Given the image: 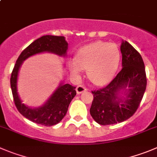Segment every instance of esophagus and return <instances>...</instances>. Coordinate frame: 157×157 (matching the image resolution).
<instances>
[{"instance_id": "34e87169", "label": "esophagus", "mask_w": 157, "mask_h": 157, "mask_svg": "<svg viewBox=\"0 0 157 157\" xmlns=\"http://www.w3.org/2000/svg\"><path fill=\"white\" fill-rule=\"evenodd\" d=\"M86 90L87 89H86V88L84 86H78L76 87V92H77V94H81L82 92H86Z\"/></svg>"}]
</instances>
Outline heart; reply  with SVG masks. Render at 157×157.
Wrapping results in <instances>:
<instances>
[{
	"label": "heart",
	"mask_w": 157,
	"mask_h": 157,
	"mask_svg": "<svg viewBox=\"0 0 157 157\" xmlns=\"http://www.w3.org/2000/svg\"><path fill=\"white\" fill-rule=\"evenodd\" d=\"M119 59L120 52L116 44L96 41L82 48L68 66L72 73L87 70L88 78L93 84L104 86L114 77Z\"/></svg>",
	"instance_id": "heart-1"
}]
</instances>
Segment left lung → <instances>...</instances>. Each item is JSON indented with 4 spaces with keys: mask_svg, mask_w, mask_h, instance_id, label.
I'll use <instances>...</instances> for the list:
<instances>
[{
    "mask_svg": "<svg viewBox=\"0 0 157 157\" xmlns=\"http://www.w3.org/2000/svg\"><path fill=\"white\" fill-rule=\"evenodd\" d=\"M122 68L105 87L92 91L90 114L102 126L116 124L130 118L138 109L147 88L145 65L140 54L127 41L120 47ZM120 91L126 97H118Z\"/></svg>",
    "mask_w": 157,
    "mask_h": 157,
    "instance_id": "left-lung-1",
    "label": "left lung"
}]
</instances>
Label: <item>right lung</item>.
I'll return each mask as SVG.
<instances>
[{
    "label": "right lung",
    "instance_id": "obj_1",
    "mask_svg": "<svg viewBox=\"0 0 157 157\" xmlns=\"http://www.w3.org/2000/svg\"><path fill=\"white\" fill-rule=\"evenodd\" d=\"M67 49L68 42L64 36L44 35L29 44L16 61L10 76V88L14 102L19 113L31 122L45 126L58 124L65 117L70 102L75 96V87L69 84H61L42 106L29 108L22 103L17 92V79L20 66L23 61L36 54L52 52L59 56H65Z\"/></svg>",
    "mask_w": 157,
    "mask_h": 157
}]
</instances>
